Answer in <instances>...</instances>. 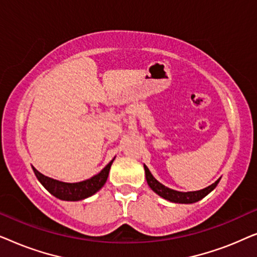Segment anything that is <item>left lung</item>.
<instances>
[{"mask_svg":"<svg viewBox=\"0 0 257 257\" xmlns=\"http://www.w3.org/2000/svg\"><path fill=\"white\" fill-rule=\"evenodd\" d=\"M144 168H145L147 184H149L150 187L152 188V191L156 192L158 195L161 196V198L175 203H193V202L199 201V200L205 198L207 194H209V193L216 187V185L219 184L220 181L219 179V180H216L214 184L208 186V187L200 189V191H196V192H186V193L178 192V191H174V189L166 187V186H164L163 184H160V182L158 181L152 174H151L150 170L147 168V166H145V165H144Z\"/></svg>","mask_w":257,"mask_h":257,"instance_id":"obj_1","label":"left lung"}]
</instances>
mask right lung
<instances>
[{
    "label": "right lung",
    "instance_id": "1",
    "mask_svg": "<svg viewBox=\"0 0 257 257\" xmlns=\"http://www.w3.org/2000/svg\"><path fill=\"white\" fill-rule=\"evenodd\" d=\"M113 160H111L97 175L87 179L85 181L75 182V184L55 180V179L48 178L40 173L35 167H33V170L35 172V175L38 179V181L44 186V188L49 193H51L56 198L65 200V201H79V200L86 199L89 196L93 195L94 193L103 187L107 180L108 172H110L111 165L113 163Z\"/></svg>",
    "mask_w": 257,
    "mask_h": 257
}]
</instances>
